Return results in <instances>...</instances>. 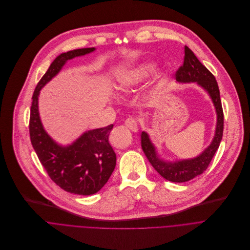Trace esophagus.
<instances>
[{"label":"esophagus","mask_w":250,"mask_h":250,"mask_svg":"<svg viewBox=\"0 0 250 250\" xmlns=\"http://www.w3.org/2000/svg\"><path fill=\"white\" fill-rule=\"evenodd\" d=\"M125 125H126L131 131H133V132H138V129H139V127H138V121H137L135 118H132V117L128 118V119L125 121Z\"/></svg>","instance_id":"1"}]
</instances>
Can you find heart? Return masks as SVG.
<instances>
[{"mask_svg": "<svg viewBox=\"0 0 250 250\" xmlns=\"http://www.w3.org/2000/svg\"><path fill=\"white\" fill-rule=\"evenodd\" d=\"M157 69L154 62H143L120 72L115 79V88L121 93L125 94L134 90L141 83L151 76Z\"/></svg>", "mask_w": 250, "mask_h": 250, "instance_id": "obj_1", "label": "heart"}]
</instances>
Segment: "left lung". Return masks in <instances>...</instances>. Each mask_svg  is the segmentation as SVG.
Here are the masks:
<instances>
[{
    "label": "left lung",
    "instance_id": "left-lung-1",
    "mask_svg": "<svg viewBox=\"0 0 250 250\" xmlns=\"http://www.w3.org/2000/svg\"><path fill=\"white\" fill-rule=\"evenodd\" d=\"M179 83H196L203 88L214 104L217 114V124L214 138L204 151L192 159L167 161L161 158L149 135L143 131L141 146L143 151L153 167L167 180L171 182H186L203 173L210 165L214 155L221 144L224 131V113L220 97V90L215 77L197 59L191 49L185 46V57L183 66L175 74Z\"/></svg>",
    "mask_w": 250,
    "mask_h": 250
}]
</instances>
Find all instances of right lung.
<instances>
[{"label": "right lung", "mask_w": 250, "mask_h": 250, "mask_svg": "<svg viewBox=\"0 0 250 250\" xmlns=\"http://www.w3.org/2000/svg\"><path fill=\"white\" fill-rule=\"evenodd\" d=\"M94 50V47L76 49L56 57L35 87L29 120L32 146L50 178L65 191L84 196L101 190L115 168L116 155L108 143L113 124L85 131L73 143L61 145L43 127L38 98L41 88L60 73L69 60Z\"/></svg>", "instance_id": "1"}]
</instances>
